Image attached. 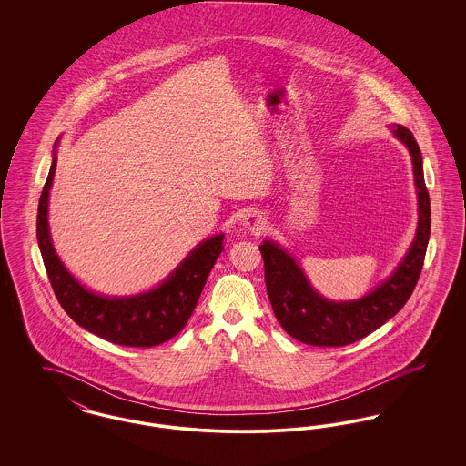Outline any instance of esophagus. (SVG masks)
Listing matches in <instances>:
<instances>
[{
    "label": "esophagus",
    "mask_w": 466,
    "mask_h": 466,
    "mask_svg": "<svg viewBox=\"0 0 466 466\" xmlns=\"http://www.w3.org/2000/svg\"><path fill=\"white\" fill-rule=\"evenodd\" d=\"M267 227L266 217L258 211H251L248 213L243 218V228L248 232H253V234H260L264 232Z\"/></svg>",
    "instance_id": "1"
}]
</instances>
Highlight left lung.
Wrapping results in <instances>:
<instances>
[{
	"label": "left lung",
	"instance_id": "left-lung-1",
	"mask_svg": "<svg viewBox=\"0 0 466 466\" xmlns=\"http://www.w3.org/2000/svg\"><path fill=\"white\" fill-rule=\"evenodd\" d=\"M390 129L407 147L412 158L418 228L405 257L382 283L356 300H330L310 287L302 267L283 246L267 239L260 246L270 306L285 332L304 344L337 348L363 339L405 306L420 279L431 223L421 150L407 127L393 124Z\"/></svg>",
	"mask_w": 466,
	"mask_h": 466
}]
</instances>
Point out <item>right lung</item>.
<instances>
[{
    "label": "right lung",
    "mask_w": 466,
    "mask_h": 466,
    "mask_svg": "<svg viewBox=\"0 0 466 466\" xmlns=\"http://www.w3.org/2000/svg\"><path fill=\"white\" fill-rule=\"evenodd\" d=\"M59 137L54 145L57 148ZM57 154L38 204L36 238L54 293L67 316L90 333L129 348L158 346L183 330L196 309L200 291L223 249L225 234L200 241L156 289L126 297L101 295L86 289L61 262L50 238L48 196L56 175Z\"/></svg>",
    "instance_id": "obj_1"
}]
</instances>
